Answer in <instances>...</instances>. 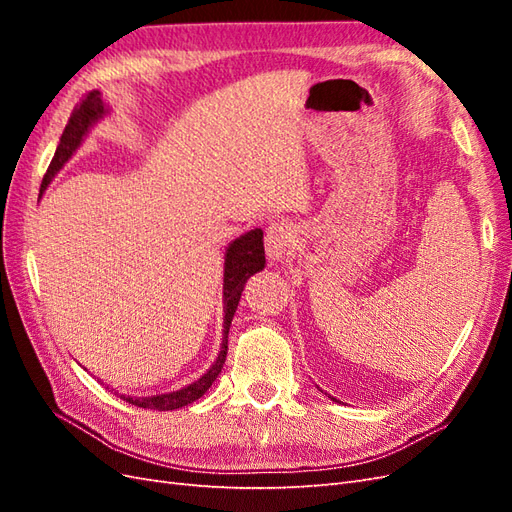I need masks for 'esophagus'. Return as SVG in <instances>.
I'll list each match as a JSON object with an SVG mask.
<instances>
[{
  "label": "esophagus",
  "mask_w": 512,
  "mask_h": 512,
  "mask_svg": "<svg viewBox=\"0 0 512 512\" xmlns=\"http://www.w3.org/2000/svg\"><path fill=\"white\" fill-rule=\"evenodd\" d=\"M292 243H294V228L288 222H275L267 228L265 235V250L269 260L273 262H282L284 258L290 256L292 252Z\"/></svg>",
  "instance_id": "obj_1"
}]
</instances>
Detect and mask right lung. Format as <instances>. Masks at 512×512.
Masks as SVG:
<instances>
[{"instance_id": "obj_1", "label": "right lung", "mask_w": 512, "mask_h": 512, "mask_svg": "<svg viewBox=\"0 0 512 512\" xmlns=\"http://www.w3.org/2000/svg\"><path fill=\"white\" fill-rule=\"evenodd\" d=\"M104 102L100 98V91H89V94L83 96V100L74 106V111L66 123L64 134L59 138V145L55 156L46 168V173L42 177L40 185V194L46 190V185L53 181V177L59 173V168L68 162V158L76 151V147L81 145L83 136L87 128L104 115ZM265 269V243H262V230H250L247 235L239 237L237 241H232L226 250V262H224V305H226V316H224V339H222V350L218 354V359L211 365V369L203 378H198L190 386H185L181 391H173L166 395H153V397H123V401H128L132 406L138 408H149V410H177L192 404V401L203 397L213 380L220 376V371L226 361V352H228V331H230V322L232 316L237 312V305L241 299V292L245 288V282L258 271Z\"/></svg>"}]
</instances>
